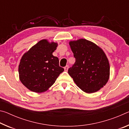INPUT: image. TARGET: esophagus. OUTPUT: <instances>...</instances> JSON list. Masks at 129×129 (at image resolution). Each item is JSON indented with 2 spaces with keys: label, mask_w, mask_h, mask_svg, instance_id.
I'll return each instance as SVG.
<instances>
[{
  "label": "esophagus",
  "mask_w": 129,
  "mask_h": 129,
  "mask_svg": "<svg viewBox=\"0 0 129 129\" xmlns=\"http://www.w3.org/2000/svg\"><path fill=\"white\" fill-rule=\"evenodd\" d=\"M68 68H69V66H68V65H67V66H65V67H64V70H65V71L67 72V71H68Z\"/></svg>",
  "instance_id": "obj_1"
}]
</instances>
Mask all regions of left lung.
Here are the masks:
<instances>
[{"mask_svg":"<svg viewBox=\"0 0 129 129\" xmlns=\"http://www.w3.org/2000/svg\"><path fill=\"white\" fill-rule=\"evenodd\" d=\"M76 58L68 73L78 87L85 92L91 93L102 88L108 82L110 66L101 48L86 39L70 41Z\"/></svg>","mask_w":129,"mask_h":129,"instance_id":"left-lung-1","label":"left lung"}]
</instances>
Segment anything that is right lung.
<instances>
[{"label": "right lung", "instance_id": "right-lung-1", "mask_svg": "<svg viewBox=\"0 0 129 129\" xmlns=\"http://www.w3.org/2000/svg\"><path fill=\"white\" fill-rule=\"evenodd\" d=\"M57 44L42 40L23 56L19 65L20 81L29 90L36 93L47 90L64 69L52 53Z\"/></svg>", "mask_w": 129, "mask_h": 129}]
</instances>
